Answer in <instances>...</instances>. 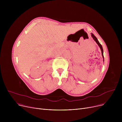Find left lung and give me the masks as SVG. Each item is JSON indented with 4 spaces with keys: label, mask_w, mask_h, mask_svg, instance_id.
Wrapping results in <instances>:
<instances>
[{
    "label": "left lung",
    "mask_w": 122,
    "mask_h": 122,
    "mask_svg": "<svg viewBox=\"0 0 122 122\" xmlns=\"http://www.w3.org/2000/svg\"><path fill=\"white\" fill-rule=\"evenodd\" d=\"M92 34V37L93 38V39L94 40V41L97 42V43L98 44V46H99V47H100V49H101V53H102V57H103V61H104V56H103V48H102V46L101 45V44L99 43V42L98 41V40L97 39V38L95 37V36L93 34Z\"/></svg>",
    "instance_id": "1"
}]
</instances>
